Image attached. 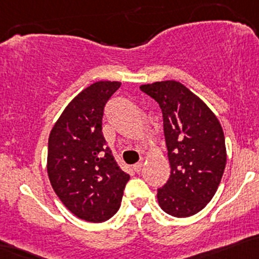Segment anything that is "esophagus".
Returning a JSON list of instances; mask_svg holds the SVG:
<instances>
[{"instance_id": "34e87169", "label": "esophagus", "mask_w": 259, "mask_h": 259, "mask_svg": "<svg viewBox=\"0 0 259 259\" xmlns=\"http://www.w3.org/2000/svg\"><path fill=\"white\" fill-rule=\"evenodd\" d=\"M133 169H134L136 173H140L141 169H143V162H138V163H135L134 166H133Z\"/></svg>"}]
</instances>
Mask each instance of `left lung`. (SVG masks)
I'll use <instances>...</instances> for the list:
<instances>
[{
  "label": "left lung",
  "instance_id": "left-lung-1",
  "mask_svg": "<svg viewBox=\"0 0 259 259\" xmlns=\"http://www.w3.org/2000/svg\"><path fill=\"white\" fill-rule=\"evenodd\" d=\"M160 106L171 175L157 189L161 209L176 218L197 214L217 193L226 164L223 127L211 109L181 82L141 84Z\"/></svg>",
  "mask_w": 259,
  "mask_h": 259
}]
</instances>
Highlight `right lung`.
<instances>
[{"label":"right lung","instance_id":"add662e5","mask_svg":"<svg viewBox=\"0 0 259 259\" xmlns=\"http://www.w3.org/2000/svg\"><path fill=\"white\" fill-rule=\"evenodd\" d=\"M118 81H98L67 104L51 129L47 169L51 187L75 217L103 223L119 210L130 176L119 168L102 133Z\"/></svg>","mask_w":259,"mask_h":259}]
</instances>
